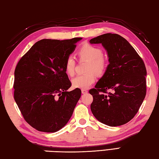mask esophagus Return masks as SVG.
Here are the masks:
<instances>
[{
    "instance_id": "1",
    "label": "esophagus",
    "mask_w": 159,
    "mask_h": 159,
    "mask_svg": "<svg viewBox=\"0 0 159 159\" xmlns=\"http://www.w3.org/2000/svg\"><path fill=\"white\" fill-rule=\"evenodd\" d=\"M82 93L83 94H85V93H87L88 91L86 89H82Z\"/></svg>"
}]
</instances>
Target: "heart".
Listing matches in <instances>:
<instances>
[{
    "label": "heart",
    "instance_id": "heart-1",
    "mask_svg": "<svg viewBox=\"0 0 159 159\" xmlns=\"http://www.w3.org/2000/svg\"><path fill=\"white\" fill-rule=\"evenodd\" d=\"M77 55L80 59L89 61L86 66L88 73L79 75L72 80L75 88L82 89H88L93 84L97 78L96 72L99 75L104 74L108 66L106 58L103 57V50L101 48L91 43H84L77 50ZM76 62L73 57L69 56L66 59L64 68L68 76H73L75 69Z\"/></svg>",
    "mask_w": 159,
    "mask_h": 159
}]
</instances>
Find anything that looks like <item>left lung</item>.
Masks as SVG:
<instances>
[{"label":"left lung","instance_id":"left-lung-1","mask_svg":"<svg viewBox=\"0 0 159 159\" xmlns=\"http://www.w3.org/2000/svg\"><path fill=\"white\" fill-rule=\"evenodd\" d=\"M102 43L109 55L105 73L89 91L91 110L99 121L111 127L126 124L139 111L146 95L147 70L131 44L117 34H102L90 40Z\"/></svg>","mask_w":159,"mask_h":159}]
</instances>
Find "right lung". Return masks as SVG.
Masks as SVG:
<instances>
[{
    "label": "right lung",
    "mask_w": 159,
    "mask_h": 159,
    "mask_svg": "<svg viewBox=\"0 0 159 159\" xmlns=\"http://www.w3.org/2000/svg\"><path fill=\"white\" fill-rule=\"evenodd\" d=\"M81 39H41L18 62L14 98L23 118L35 129L55 132L72 116L82 91H67L71 82L64 64Z\"/></svg>",
    "instance_id": "obj_1"
}]
</instances>
